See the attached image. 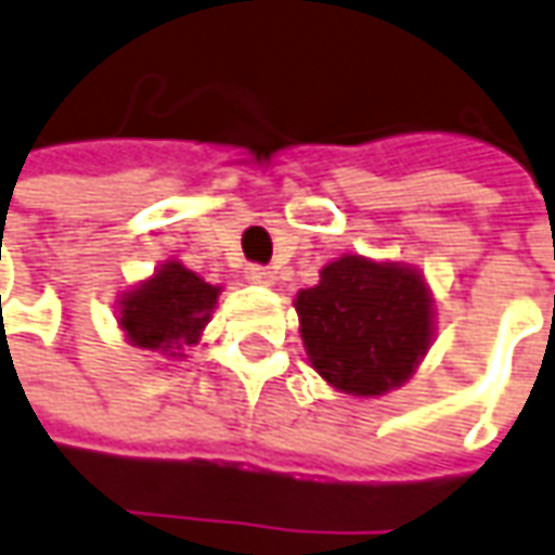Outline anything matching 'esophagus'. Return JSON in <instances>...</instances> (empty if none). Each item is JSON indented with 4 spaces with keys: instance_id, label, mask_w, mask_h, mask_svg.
<instances>
[{
    "instance_id": "esophagus-1",
    "label": "esophagus",
    "mask_w": 555,
    "mask_h": 555,
    "mask_svg": "<svg viewBox=\"0 0 555 555\" xmlns=\"http://www.w3.org/2000/svg\"><path fill=\"white\" fill-rule=\"evenodd\" d=\"M246 279L255 282V285H273V270L270 267H261V263H248Z\"/></svg>"
}]
</instances>
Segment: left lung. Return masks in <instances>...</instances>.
I'll return each instance as SVG.
<instances>
[{
    "label": "left lung",
    "mask_w": 555,
    "mask_h": 555,
    "mask_svg": "<svg viewBox=\"0 0 555 555\" xmlns=\"http://www.w3.org/2000/svg\"><path fill=\"white\" fill-rule=\"evenodd\" d=\"M319 376L358 398L398 388L431 346V297L416 270L346 255L294 300Z\"/></svg>",
    "instance_id": "left-lung-1"
}]
</instances>
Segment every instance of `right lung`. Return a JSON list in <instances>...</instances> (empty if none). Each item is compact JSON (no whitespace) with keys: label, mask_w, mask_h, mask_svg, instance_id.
Returning <instances> with one entry per match:
<instances>
[{"label":"right lung","mask_w":555,"mask_h":555,"mask_svg":"<svg viewBox=\"0 0 555 555\" xmlns=\"http://www.w3.org/2000/svg\"><path fill=\"white\" fill-rule=\"evenodd\" d=\"M218 292L179 261L164 263L154 279L120 300V327L133 346L172 352L199 340ZM176 356V352H172Z\"/></svg>","instance_id":"obj_1"}]
</instances>
